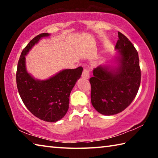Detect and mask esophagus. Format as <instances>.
I'll list each match as a JSON object with an SVG mask.
<instances>
[{"label": "esophagus", "instance_id": "esophagus-1", "mask_svg": "<svg viewBox=\"0 0 158 158\" xmlns=\"http://www.w3.org/2000/svg\"><path fill=\"white\" fill-rule=\"evenodd\" d=\"M82 77L84 79H89L90 77V69L89 68H85L84 69L82 73Z\"/></svg>", "mask_w": 158, "mask_h": 158}]
</instances>
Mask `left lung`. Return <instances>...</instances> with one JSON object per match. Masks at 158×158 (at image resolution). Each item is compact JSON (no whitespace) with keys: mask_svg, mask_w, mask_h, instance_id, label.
<instances>
[{"mask_svg":"<svg viewBox=\"0 0 158 158\" xmlns=\"http://www.w3.org/2000/svg\"><path fill=\"white\" fill-rule=\"evenodd\" d=\"M116 49L121 54L119 66L109 69L98 66L93 69L91 102L99 113L104 115L118 114L129 106L137 95L141 83V69L137 49L127 37L118 32Z\"/></svg>","mask_w":158,"mask_h":158,"instance_id":"8db88e82","label":"left lung"}]
</instances>
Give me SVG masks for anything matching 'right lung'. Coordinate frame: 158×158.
Wrapping results in <instances>:
<instances>
[{"label":"right lung","instance_id":"1","mask_svg":"<svg viewBox=\"0 0 158 158\" xmlns=\"http://www.w3.org/2000/svg\"><path fill=\"white\" fill-rule=\"evenodd\" d=\"M49 35L46 33L38 35L23 49L18 61L16 80L20 97L28 110L42 121L56 122L68 110L69 95L81 75L83 68L64 69L45 81L33 79L26 72L25 56L40 39Z\"/></svg>","mask_w":158,"mask_h":158}]
</instances>
